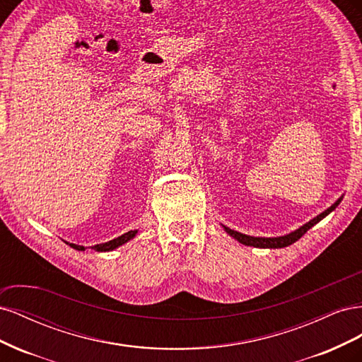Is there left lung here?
<instances>
[{"label": "left lung", "instance_id": "8db88e82", "mask_svg": "<svg viewBox=\"0 0 362 362\" xmlns=\"http://www.w3.org/2000/svg\"><path fill=\"white\" fill-rule=\"evenodd\" d=\"M343 198H339L335 204H332L327 210H325L323 213H320L317 217H314L313 221H310L308 223H305L303 226H300L299 229H296V231L287 234V235H282V237H252V235H246V234H242V233H237L234 231V229H229L228 226H223L225 231L234 237L237 242H240L242 245H246V246H254V247H262V249H279V247H286V246H290L293 245L294 242H298V240L308 231L310 228H313L315 223H319L322 218H325L327 214H329L331 211H334L335 208L338 206V204L341 202Z\"/></svg>", "mask_w": 362, "mask_h": 362}]
</instances>
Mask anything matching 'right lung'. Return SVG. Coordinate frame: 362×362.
I'll return each mask as SVG.
<instances>
[{"label":"right lung","instance_id":"add662e5","mask_svg":"<svg viewBox=\"0 0 362 362\" xmlns=\"http://www.w3.org/2000/svg\"><path fill=\"white\" fill-rule=\"evenodd\" d=\"M136 234H137V231H128V233L122 234V235L117 237V238L110 240V242L101 243V245H95V246H92V249H93V250H96V252H108V250H113V249H116V247H119V246L125 245L127 242H129L131 238H134V235H136ZM69 246H71V247H74V249H76V250H84V249H86L84 246L74 245V243H69Z\"/></svg>","mask_w":362,"mask_h":362}]
</instances>
